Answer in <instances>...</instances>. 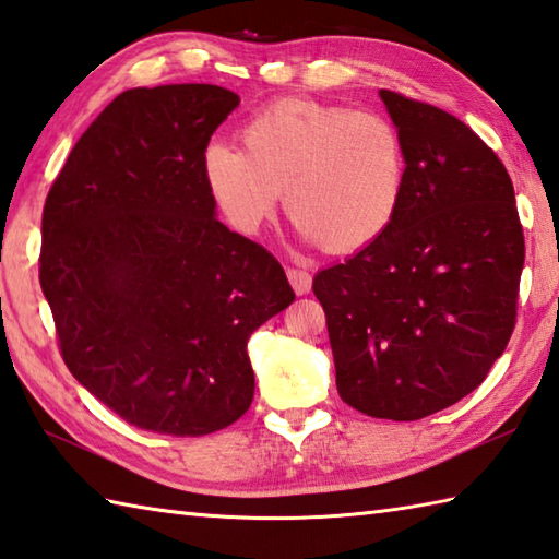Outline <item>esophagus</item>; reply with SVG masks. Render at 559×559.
I'll use <instances>...</instances> for the list:
<instances>
[{
    "label": "esophagus",
    "mask_w": 559,
    "mask_h": 559,
    "mask_svg": "<svg viewBox=\"0 0 559 559\" xmlns=\"http://www.w3.org/2000/svg\"><path fill=\"white\" fill-rule=\"evenodd\" d=\"M287 277H289L292 289L297 292V294H309V292H311V282H313V277L309 275L307 270L287 267Z\"/></svg>",
    "instance_id": "esophagus-1"
}]
</instances>
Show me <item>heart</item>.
<instances>
[{
    "label": "heart",
    "instance_id": "heart-1",
    "mask_svg": "<svg viewBox=\"0 0 559 559\" xmlns=\"http://www.w3.org/2000/svg\"><path fill=\"white\" fill-rule=\"evenodd\" d=\"M240 145L214 141L202 175L221 214L246 236L284 212L304 243L335 255L370 248L394 226L406 192V148L372 111L284 97L250 114Z\"/></svg>",
    "mask_w": 559,
    "mask_h": 559
}]
</instances>
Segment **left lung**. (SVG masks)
<instances>
[{"instance_id": "1", "label": "left lung", "mask_w": 559, "mask_h": 559, "mask_svg": "<svg viewBox=\"0 0 559 559\" xmlns=\"http://www.w3.org/2000/svg\"><path fill=\"white\" fill-rule=\"evenodd\" d=\"M379 97L404 139V202L377 243L313 277V294L343 402L418 420L477 389L507 350L525 240L507 167L467 123Z\"/></svg>"}]
</instances>
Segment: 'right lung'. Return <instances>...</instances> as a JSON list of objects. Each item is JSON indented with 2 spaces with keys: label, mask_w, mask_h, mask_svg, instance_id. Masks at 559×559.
I'll return each instance as SVG.
<instances>
[{
  "label": "right lung",
  "mask_w": 559,
  "mask_h": 559,
  "mask_svg": "<svg viewBox=\"0 0 559 559\" xmlns=\"http://www.w3.org/2000/svg\"><path fill=\"white\" fill-rule=\"evenodd\" d=\"M238 104L216 84L126 90L46 197L38 280L62 360L153 433L206 436L243 416L248 338L294 301L275 255L214 216L202 175Z\"/></svg>",
  "instance_id": "obj_1"
}]
</instances>
